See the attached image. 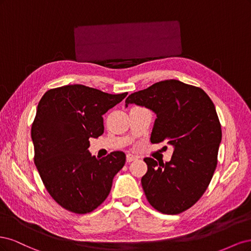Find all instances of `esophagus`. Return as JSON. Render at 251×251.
Listing matches in <instances>:
<instances>
[{"instance_id": "34e87169", "label": "esophagus", "mask_w": 251, "mask_h": 251, "mask_svg": "<svg viewBox=\"0 0 251 251\" xmlns=\"http://www.w3.org/2000/svg\"><path fill=\"white\" fill-rule=\"evenodd\" d=\"M138 157L137 156H135V155H133V154H126V161L127 162H132V161H134V160H136V159H137Z\"/></svg>"}]
</instances>
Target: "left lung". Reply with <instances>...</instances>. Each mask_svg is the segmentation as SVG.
I'll return each instance as SVG.
<instances>
[{
    "label": "left lung",
    "instance_id": "1",
    "mask_svg": "<svg viewBox=\"0 0 251 251\" xmlns=\"http://www.w3.org/2000/svg\"><path fill=\"white\" fill-rule=\"evenodd\" d=\"M130 103L156 114L151 142L166 141L174 148L169 162L144 158V194L158 211L178 215L201 198L217 168L222 131L215 104L201 88L176 79L132 93L126 107Z\"/></svg>",
    "mask_w": 251,
    "mask_h": 251
}]
</instances>
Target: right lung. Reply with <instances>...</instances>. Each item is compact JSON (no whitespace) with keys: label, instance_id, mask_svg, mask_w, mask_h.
I'll return each instance as SVG.
<instances>
[{"label":"right lung","instance_id":"1","mask_svg":"<svg viewBox=\"0 0 251 251\" xmlns=\"http://www.w3.org/2000/svg\"><path fill=\"white\" fill-rule=\"evenodd\" d=\"M126 95L68 85L41 98L31 127L34 163L48 193L65 209L88 214L109 196L126 154L116 151L98 159L88 150L89 138L103 134L102 115Z\"/></svg>","mask_w":251,"mask_h":251}]
</instances>
